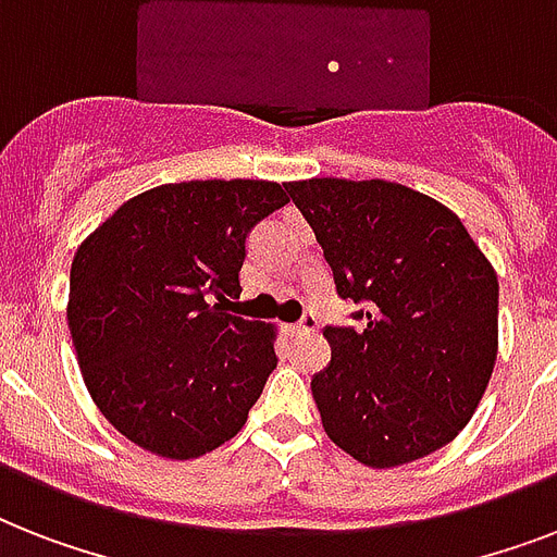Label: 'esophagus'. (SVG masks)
Here are the masks:
<instances>
[{"mask_svg":"<svg viewBox=\"0 0 557 557\" xmlns=\"http://www.w3.org/2000/svg\"><path fill=\"white\" fill-rule=\"evenodd\" d=\"M318 326H321L318 314L309 312V314H304V321L292 326V335H314V332H318Z\"/></svg>","mask_w":557,"mask_h":557,"instance_id":"obj_1","label":"esophagus"}]
</instances>
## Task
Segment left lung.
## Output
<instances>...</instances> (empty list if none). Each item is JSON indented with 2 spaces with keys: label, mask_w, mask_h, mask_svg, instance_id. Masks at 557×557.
Returning a JSON list of instances; mask_svg holds the SVG:
<instances>
[{
  "label": "left lung",
  "mask_w": 557,
  "mask_h": 557,
  "mask_svg": "<svg viewBox=\"0 0 557 557\" xmlns=\"http://www.w3.org/2000/svg\"><path fill=\"white\" fill-rule=\"evenodd\" d=\"M288 196L364 326L323 332L312 379L323 431L370 468L448 445L474 416L497 361V271L454 210L396 182L306 178Z\"/></svg>",
  "instance_id": "obj_1"
}]
</instances>
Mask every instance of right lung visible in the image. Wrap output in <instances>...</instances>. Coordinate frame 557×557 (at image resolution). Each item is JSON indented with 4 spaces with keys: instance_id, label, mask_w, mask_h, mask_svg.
Instances as JSON below:
<instances>
[{
    "instance_id": "add662e5",
    "label": "right lung",
    "mask_w": 557,
    "mask_h": 557,
    "mask_svg": "<svg viewBox=\"0 0 557 557\" xmlns=\"http://www.w3.org/2000/svg\"><path fill=\"white\" fill-rule=\"evenodd\" d=\"M288 205L277 182L208 178L124 201L81 243L69 330L107 422L156 457L234 440L277 367V326L227 312L245 236Z\"/></svg>"
}]
</instances>
